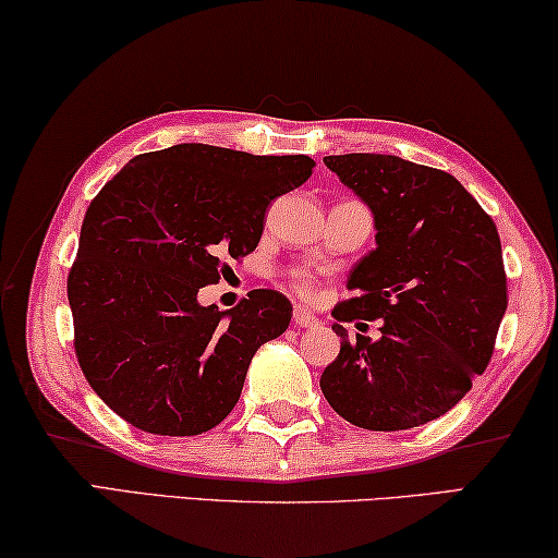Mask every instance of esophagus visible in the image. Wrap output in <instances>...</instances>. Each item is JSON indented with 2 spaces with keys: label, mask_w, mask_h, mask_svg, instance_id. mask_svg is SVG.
<instances>
[{
  "label": "esophagus",
  "mask_w": 558,
  "mask_h": 558,
  "mask_svg": "<svg viewBox=\"0 0 558 558\" xmlns=\"http://www.w3.org/2000/svg\"><path fill=\"white\" fill-rule=\"evenodd\" d=\"M291 318H294L296 328H316L318 326V316H314L304 306H294V316H291Z\"/></svg>",
  "instance_id": "obj_1"
}]
</instances>
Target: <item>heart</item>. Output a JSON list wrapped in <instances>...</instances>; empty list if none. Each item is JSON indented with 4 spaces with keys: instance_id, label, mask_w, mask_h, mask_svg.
Returning a JSON list of instances; mask_svg holds the SVG:
<instances>
[{
    "instance_id": "obj_1",
    "label": "heart",
    "mask_w": 558,
    "mask_h": 558,
    "mask_svg": "<svg viewBox=\"0 0 558 558\" xmlns=\"http://www.w3.org/2000/svg\"><path fill=\"white\" fill-rule=\"evenodd\" d=\"M289 281H291V287L299 291V294H304V296L314 294V279H312V274H308V271L294 269L289 274Z\"/></svg>"
}]
</instances>
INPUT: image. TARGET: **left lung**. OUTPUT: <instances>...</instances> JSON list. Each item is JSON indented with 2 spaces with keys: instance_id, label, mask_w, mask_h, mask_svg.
I'll return each mask as SVG.
<instances>
[{
  "instance_id": "left-lung-1",
  "label": "left lung",
  "mask_w": 558,
  "mask_h": 558,
  "mask_svg": "<svg viewBox=\"0 0 558 558\" xmlns=\"http://www.w3.org/2000/svg\"><path fill=\"white\" fill-rule=\"evenodd\" d=\"M324 162L371 207L378 234L351 271L353 296L331 312L341 351L322 390L355 427L425 425L468 396L495 353L507 312L497 225L445 170L373 153ZM376 317V342L340 326Z\"/></svg>"
}]
</instances>
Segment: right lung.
<instances>
[{
    "label": "right lung",
    "instance_id": "obj_1",
    "mask_svg": "<svg viewBox=\"0 0 558 558\" xmlns=\"http://www.w3.org/2000/svg\"><path fill=\"white\" fill-rule=\"evenodd\" d=\"M308 155L203 143L143 153L90 199L69 271L73 349L96 396L143 433L222 423L262 343L291 322L274 289L199 306L227 259L257 250L271 199L312 178Z\"/></svg>",
    "mask_w": 558,
    "mask_h": 558
}]
</instances>
